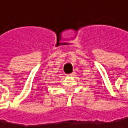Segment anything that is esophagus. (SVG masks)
Instances as JSON below:
<instances>
[{"label": "esophagus", "mask_w": 128, "mask_h": 128, "mask_svg": "<svg viewBox=\"0 0 128 128\" xmlns=\"http://www.w3.org/2000/svg\"><path fill=\"white\" fill-rule=\"evenodd\" d=\"M75 75V72H72V73H70V74H68V75H66L67 76H74Z\"/></svg>", "instance_id": "34e87169"}]
</instances>
